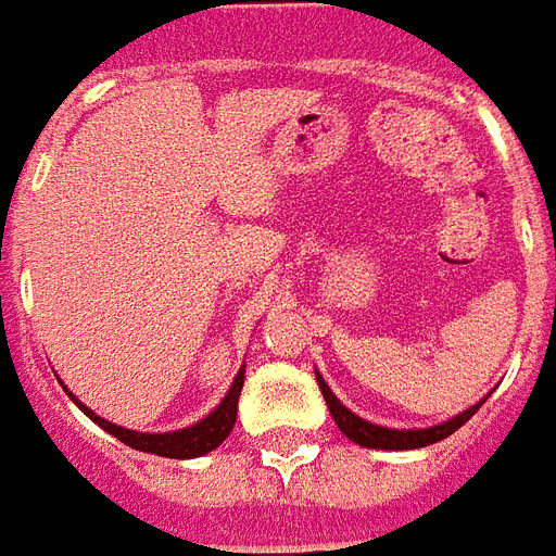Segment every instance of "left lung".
Masks as SVG:
<instances>
[{"label":"left lung","mask_w":556,"mask_h":556,"mask_svg":"<svg viewBox=\"0 0 556 556\" xmlns=\"http://www.w3.org/2000/svg\"><path fill=\"white\" fill-rule=\"evenodd\" d=\"M317 384H319V391H323V396H326V406L328 412H331V417H334V424H338L340 432H343L350 441H355V444H362V447H370V450H417V447H427V444H435V441L453 435L462 424H468V420L473 417V412L483 406L485 396H489L485 394L480 403H473L471 408H465V412H459L456 417H447L444 424H435V427L391 429V427H379V424H370V420H364V417L355 415L352 408L343 406L338 396H334V391L328 388L326 379L319 376V370H317Z\"/></svg>","instance_id":"obj_1"}]
</instances>
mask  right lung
Instances as JSON below:
<instances>
[{
	"label": "right lung",
	"mask_w": 556,
	"mask_h": 556,
	"mask_svg": "<svg viewBox=\"0 0 556 556\" xmlns=\"http://www.w3.org/2000/svg\"><path fill=\"white\" fill-rule=\"evenodd\" d=\"M59 382H62V379H59ZM242 382H245V364H242L237 376H233V382H230L225 400H222L210 415L201 417L192 427L172 429V432H139V429L117 427V424H112L106 417H100L97 412H91L85 403H79L76 394H71L67 388H64V391H67V396H71L76 406L83 408L85 415L94 420L97 427L106 429L109 435H115L117 441H124L127 447L141 450V453H153V456H168V459H198V456H204L210 450H216L218 444L230 435V429L237 424V406Z\"/></svg>",
	"instance_id": "1"
}]
</instances>
